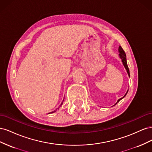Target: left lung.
I'll list each match as a JSON object with an SVG mask.
<instances>
[{
	"instance_id": "1",
	"label": "left lung",
	"mask_w": 152,
	"mask_h": 152,
	"mask_svg": "<svg viewBox=\"0 0 152 152\" xmlns=\"http://www.w3.org/2000/svg\"><path fill=\"white\" fill-rule=\"evenodd\" d=\"M118 53H119V54H118V56H119V58H120L121 59V60H122V62L123 65L124 66V67H125L126 70V71H127V74H128L129 77H130L129 70V68H128V66H127V63L126 54L125 52H124V50H123V49L122 48V47H121V46H119V47H118ZM128 91H129V90H127V91L126 93L125 94V95H124V96H123L122 98H120V99H118L117 100V103H116L114 105H115L116 104H117V103H118V102H120V101H121L122 98H124V97H125V96H126V94H127V93ZM114 105H113V106H114Z\"/></svg>"
}]
</instances>
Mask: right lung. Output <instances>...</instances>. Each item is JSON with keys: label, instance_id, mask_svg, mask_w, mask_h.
I'll return each instance as SVG.
<instances>
[{"label": "right lung", "instance_id": "1", "mask_svg": "<svg viewBox=\"0 0 152 152\" xmlns=\"http://www.w3.org/2000/svg\"><path fill=\"white\" fill-rule=\"evenodd\" d=\"M63 101H64V99H63ZM63 102L61 103V104H60V107H61V106L62 105V104H63ZM59 109V108H58V110ZM56 112V111H55V110H54V112H50V113H49V114H50V113H54V112Z\"/></svg>", "mask_w": 152, "mask_h": 152}]
</instances>
